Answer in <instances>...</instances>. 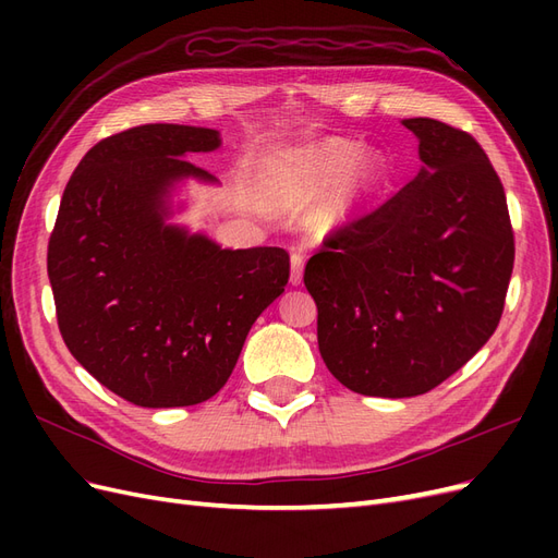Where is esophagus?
<instances>
[{
	"instance_id": "esophagus-1",
	"label": "esophagus",
	"mask_w": 558,
	"mask_h": 558,
	"mask_svg": "<svg viewBox=\"0 0 558 558\" xmlns=\"http://www.w3.org/2000/svg\"><path fill=\"white\" fill-rule=\"evenodd\" d=\"M302 269H305V258H302V253H291V283L293 286L302 283Z\"/></svg>"
}]
</instances>
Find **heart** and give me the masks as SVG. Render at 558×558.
Returning <instances> with one entry per match:
<instances>
[{
	"label": "heart",
	"mask_w": 558,
	"mask_h": 558,
	"mask_svg": "<svg viewBox=\"0 0 558 558\" xmlns=\"http://www.w3.org/2000/svg\"><path fill=\"white\" fill-rule=\"evenodd\" d=\"M359 158V146L344 140H330L281 158L272 167V181L277 193L286 202H312L328 193L347 174V181L326 207L314 216L318 228L330 230L347 223L359 202L375 189L384 177L379 158Z\"/></svg>",
	"instance_id": "b5f03b06"
}]
</instances>
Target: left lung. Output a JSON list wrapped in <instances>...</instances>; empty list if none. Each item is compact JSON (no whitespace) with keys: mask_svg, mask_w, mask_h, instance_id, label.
<instances>
[{"mask_svg":"<svg viewBox=\"0 0 558 558\" xmlns=\"http://www.w3.org/2000/svg\"><path fill=\"white\" fill-rule=\"evenodd\" d=\"M421 172L307 260L318 351L361 396L428 393L494 335L514 265L502 183L472 134L404 118Z\"/></svg>","mask_w":558,"mask_h":558,"instance_id":"obj_1","label":"left lung"}]
</instances>
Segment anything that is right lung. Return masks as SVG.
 Segmentation results:
<instances>
[{"mask_svg":"<svg viewBox=\"0 0 558 558\" xmlns=\"http://www.w3.org/2000/svg\"><path fill=\"white\" fill-rule=\"evenodd\" d=\"M218 144L216 130L172 123L111 134L78 162L50 232L66 349L140 408H189L221 391L253 320L289 283L279 246L232 251L165 226L174 181H214L183 156Z\"/></svg>","mask_w":558,"mask_h":558,"instance_id":"add662e5","label":"right lung"}]
</instances>
